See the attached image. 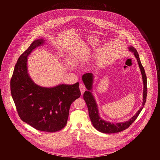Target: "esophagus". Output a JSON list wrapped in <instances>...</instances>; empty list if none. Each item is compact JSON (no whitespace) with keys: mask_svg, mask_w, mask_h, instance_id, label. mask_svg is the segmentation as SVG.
Wrapping results in <instances>:
<instances>
[{"mask_svg":"<svg viewBox=\"0 0 160 160\" xmlns=\"http://www.w3.org/2000/svg\"><path fill=\"white\" fill-rule=\"evenodd\" d=\"M79 88H80L81 93L83 94L84 92H85V90H86V87H85V86H84L83 84H80V87H79Z\"/></svg>","mask_w":160,"mask_h":160,"instance_id":"1","label":"esophagus"}]
</instances>
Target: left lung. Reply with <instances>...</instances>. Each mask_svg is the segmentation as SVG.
<instances>
[{"instance_id": "1", "label": "left lung", "mask_w": 160, "mask_h": 160, "mask_svg": "<svg viewBox=\"0 0 160 160\" xmlns=\"http://www.w3.org/2000/svg\"><path fill=\"white\" fill-rule=\"evenodd\" d=\"M128 50L130 52H132L135 56L138 66L140 70L141 74L142 76V79L143 82V93H142V103L140 108L136 112V114L130 118L128 121L120 122H112L106 121L100 116L99 110L97 105V102L94 96L93 95V82L94 76L92 73H87L82 76V80L84 84L86 87L87 90L85 91L83 94V98L86 102L89 117L90 118L91 121L94 127L100 132L111 134L116 133L120 131H123L128 128V127L136 120L137 117L140 114L141 110L145 105L147 94V76L145 74V70L143 66H142L139 58V55L137 52L136 48L132 46H128Z\"/></svg>"}]
</instances>
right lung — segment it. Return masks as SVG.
Here are the masks:
<instances>
[{"label":"right lung","instance_id":"add662e5","mask_svg":"<svg viewBox=\"0 0 160 160\" xmlns=\"http://www.w3.org/2000/svg\"><path fill=\"white\" fill-rule=\"evenodd\" d=\"M44 43L42 38L35 40L18 58L10 80V90L21 120L39 131L52 132L66 125L70 106L81 92L78 82L42 87L30 78L28 56Z\"/></svg>","mask_w":160,"mask_h":160}]
</instances>
